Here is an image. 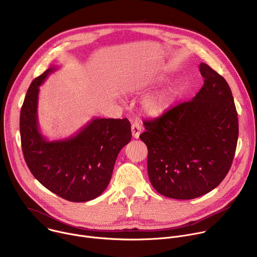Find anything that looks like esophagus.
<instances>
[{"instance_id": "34e87169", "label": "esophagus", "mask_w": 257, "mask_h": 257, "mask_svg": "<svg viewBox=\"0 0 257 257\" xmlns=\"http://www.w3.org/2000/svg\"><path fill=\"white\" fill-rule=\"evenodd\" d=\"M131 131H132V135L134 138H138L141 132V126L138 123H133L131 126Z\"/></svg>"}]
</instances>
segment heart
Segmentation results:
<instances>
[{
    "mask_svg": "<svg viewBox=\"0 0 257 257\" xmlns=\"http://www.w3.org/2000/svg\"><path fill=\"white\" fill-rule=\"evenodd\" d=\"M179 91L180 89L177 85H172L167 89L148 95L142 102L144 112L153 117L165 114L175 102Z\"/></svg>",
    "mask_w": 257,
    "mask_h": 257,
    "instance_id": "heart-1",
    "label": "heart"
}]
</instances>
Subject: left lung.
<instances>
[{"label":"left lung","instance_id":"obj_1","mask_svg":"<svg viewBox=\"0 0 257 257\" xmlns=\"http://www.w3.org/2000/svg\"><path fill=\"white\" fill-rule=\"evenodd\" d=\"M204 83L189 101L144 122L139 137L149 150L154 188L174 199H193L219 185L235 156L239 125L231 88L223 76L201 63Z\"/></svg>","mask_w":257,"mask_h":257}]
</instances>
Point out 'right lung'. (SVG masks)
Segmentation results:
<instances>
[{
  "instance_id": "right-lung-1",
  "label": "right lung",
  "mask_w": 257,
  "mask_h": 257,
  "mask_svg": "<svg viewBox=\"0 0 257 257\" xmlns=\"http://www.w3.org/2000/svg\"><path fill=\"white\" fill-rule=\"evenodd\" d=\"M57 67L30 84L20 113L21 146L34 178L58 196L84 202L99 196L111 181L120 151L131 140L127 119H92L75 135L49 141L38 120L40 86Z\"/></svg>"
}]
</instances>
